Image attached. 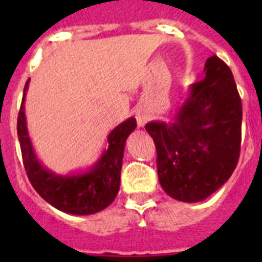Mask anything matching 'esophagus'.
I'll return each instance as SVG.
<instances>
[{
  "instance_id": "obj_1",
  "label": "esophagus",
  "mask_w": 262,
  "mask_h": 262,
  "mask_svg": "<svg viewBox=\"0 0 262 262\" xmlns=\"http://www.w3.org/2000/svg\"><path fill=\"white\" fill-rule=\"evenodd\" d=\"M136 118V122H138V126L139 127H143L145 123H147V120L149 119V117H148L147 114H145L144 111H138L135 115Z\"/></svg>"
}]
</instances>
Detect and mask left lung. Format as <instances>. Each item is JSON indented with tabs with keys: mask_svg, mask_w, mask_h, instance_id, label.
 <instances>
[{
	"mask_svg": "<svg viewBox=\"0 0 262 262\" xmlns=\"http://www.w3.org/2000/svg\"><path fill=\"white\" fill-rule=\"evenodd\" d=\"M243 108L232 72L217 56L206 60L205 77L170 122L152 120L145 129L157 151V174L169 196L194 203L223 186L237 165Z\"/></svg>",
	"mask_w": 262,
	"mask_h": 262,
	"instance_id": "8db88e82",
	"label": "left lung"
}]
</instances>
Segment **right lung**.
<instances>
[{
    "label": "right lung",
    "instance_id": "obj_1",
    "mask_svg": "<svg viewBox=\"0 0 262 262\" xmlns=\"http://www.w3.org/2000/svg\"><path fill=\"white\" fill-rule=\"evenodd\" d=\"M29 82L30 80L25 85L17 133L30 182L46 202L60 211L73 215H92L102 211L111 205L119 191L124 144L129 134L136 128L135 118H128L108 134L106 148L93 165L84 170L59 174L40 163L30 139L25 113Z\"/></svg>",
    "mask_w": 262,
    "mask_h": 262
}]
</instances>
